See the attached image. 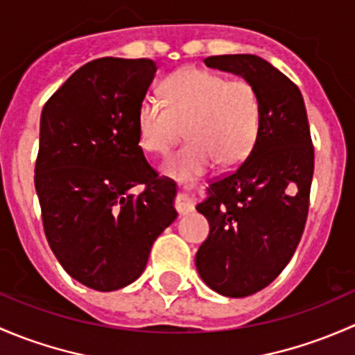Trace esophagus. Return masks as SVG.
Returning a JSON list of instances; mask_svg holds the SVG:
<instances>
[{"mask_svg": "<svg viewBox=\"0 0 355 355\" xmlns=\"http://www.w3.org/2000/svg\"><path fill=\"white\" fill-rule=\"evenodd\" d=\"M174 207H176L179 215H184V214H188V211L193 210V198H191V195H189L188 186H182V189L176 196Z\"/></svg>", "mask_w": 355, "mask_h": 355, "instance_id": "1", "label": "esophagus"}]
</instances>
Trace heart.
<instances>
[{
	"label": "heart",
	"instance_id": "obj_1",
	"mask_svg": "<svg viewBox=\"0 0 355 355\" xmlns=\"http://www.w3.org/2000/svg\"><path fill=\"white\" fill-rule=\"evenodd\" d=\"M162 101L145 97L137 111L138 141L144 150L166 153L181 137L188 144L164 162V173L184 179L217 164L234 167L257 141L261 101L244 78H225L211 69L186 67L171 73L160 87Z\"/></svg>",
	"mask_w": 355,
	"mask_h": 355
}]
</instances>
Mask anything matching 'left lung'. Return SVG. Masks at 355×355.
I'll return each instance as SVG.
<instances>
[{
	"label": "left lung",
	"instance_id": "obj_1",
	"mask_svg": "<svg viewBox=\"0 0 355 355\" xmlns=\"http://www.w3.org/2000/svg\"><path fill=\"white\" fill-rule=\"evenodd\" d=\"M257 87L261 119L246 160L215 179L196 210L210 234L195 263L208 287L227 297L265 288L291 261L309 210L314 147L297 85L253 54L205 60Z\"/></svg>",
	"mask_w": 355,
	"mask_h": 355
}]
</instances>
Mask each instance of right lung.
<instances>
[{
  "mask_svg": "<svg viewBox=\"0 0 355 355\" xmlns=\"http://www.w3.org/2000/svg\"><path fill=\"white\" fill-rule=\"evenodd\" d=\"M155 69L147 58L94 60L42 109L34 181L44 232L68 275L94 291L135 282L178 217L176 184L138 141L137 111ZM138 184L144 191L133 196Z\"/></svg>",
  "mask_w": 355,
  "mask_h": 355,
  "instance_id": "1",
  "label": "right lung"
}]
</instances>
